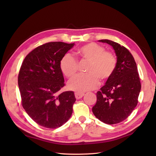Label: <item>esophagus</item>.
Instances as JSON below:
<instances>
[{"label": "esophagus", "instance_id": "1", "mask_svg": "<svg viewBox=\"0 0 156 156\" xmlns=\"http://www.w3.org/2000/svg\"><path fill=\"white\" fill-rule=\"evenodd\" d=\"M84 95V93H79V92H75V98H76L77 100H79V99H81V98H83Z\"/></svg>", "mask_w": 156, "mask_h": 156}]
</instances>
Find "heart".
I'll use <instances>...</instances> for the list:
<instances>
[{
	"label": "heart",
	"mask_w": 156,
	"mask_h": 156,
	"mask_svg": "<svg viewBox=\"0 0 156 156\" xmlns=\"http://www.w3.org/2000/svg\"><path fill=\"white\" fill-rule=\"evenodd\" d=\"M77 53L80 60L88 64L87 74L77 75L69 81L70 90L79 93L92 90L98 87L99 79L105 82L111 78L117 64L115 54L105 51L103 46L93 42L81 47ZM60 68L66 77L72 78L77 72V61L71 54H65L60 61Z\"/></svg>",
	"instance_id": "heart-1"
}]
</instances>
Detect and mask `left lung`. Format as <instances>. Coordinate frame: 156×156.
Here are the masks:
<instances>
[{"instance_id":"left-lung-1","label":"left lung","mask_w":156,"mask_h":156,"mask_svg":"<svg viewBox=\"0 0 156 156\" xmlns=\"http://www.w3.org/2000/svg\"><path fill=\"white\" fill-rule=\"evenodd\" d=\"M99 41L112 47L117 58L114 73L96 94L94 115L107 124H115L128 117L137 105L141 84L133 56L125 47L108 40Z\"/></svg>"}]
</instances>
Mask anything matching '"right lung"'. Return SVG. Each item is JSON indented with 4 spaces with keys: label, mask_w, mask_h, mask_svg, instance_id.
I'll return each instance as SVG.
<instances>
[{
    "label": "right lung",
    "mask_w": 156,
    "mask_h": 156,
    "mask_svg": "<svg viewBox=\"0 0 156 156\" xmlns=\"http://www.w3.org/2000/svg\"><path fill=\"white\" fill-rule=\"evenodd\" d=\"M74 45L55 41L38 46L27 55L19 73L23 107L36 123L47 128L62 126L73 112L74 92H60L64 86L60 61Z\"/></svg>",
    "instance_id": "obj_1"
}]
</instances>
